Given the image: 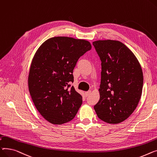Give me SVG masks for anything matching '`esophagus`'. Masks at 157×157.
Listing matches in <instances>:
<instances>
[{"instance_id": "34e87169", "label": "esophagus", "mask_w": 157, "mask_h": 157, "mask_svg": "<svg viewBox=\"0 0 157 157\" xmlns=\"http://www.w3.org/2000/svg\"><path fill=\"white\" fill-rule=\"evenodd\" d=\"M90 93H91V91H90V90H89V91H87V92H86V93H85V95H86V96L87 97V96H88Z\"/></svg>"}]
</instances>
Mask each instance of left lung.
Instances as JSON below:
<instances>
[{"label":"left lung","mask_w":157,"mask_h":157,"mask_svg":"<svg viewBox=\"0 0 157 157\" xmlns=\"http://www.w3.org/2000/svg\"><path fill=\"white\" fill-rule=\"evenodd\" d=\"M101 61L100 98L94 106L99 118L106 123L122 122L136 108L143 86L140 63L121 42H93Z\"/></svg>","instance_id":"left-lung-1"}]
</instances>
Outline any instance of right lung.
Wrapping results in <instances>:
<instances>
[{
	"mask_svg": "<svg viewBox=\"0 0 157 157\" xmlns=\"http://www.w3.org/2000/svg\"><path fill=\"white\" fill-rule=\"evenodd\" d=\"M90 42L68 36L45 40L33 58L28 84L33 102L49 122L61 125L73 119L82 97L70 82L78 59L90 50Z\"/></svg>",
	"mask_w": 157,
	"mask_h": 157,
	"instance_id": "add662e5",
	"label": "right lung"
}]
</instances>
